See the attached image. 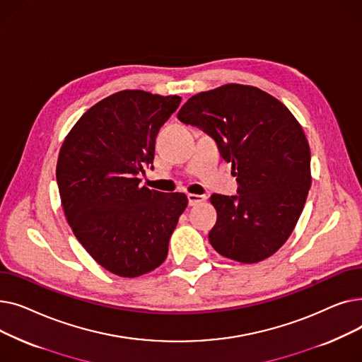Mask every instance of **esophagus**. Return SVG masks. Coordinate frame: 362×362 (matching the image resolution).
Segmentation results:
<instances>
[{"mask_svg":"<svg viewBox=\"0 0 362 362\" xmlns=\"http://www.w3.org/2000/svg\"><path fill=\"white\" fill-rule=\"evenodd\" d=\"M205 199H206L205 195H197V194H189L187 195V202H189V205H191V206L198 205V204L204 202Z\"/></svg>","mask_w":362,"mask_h":362,"instance_id":"34e87169","label":"esophagus"}]
</instances>
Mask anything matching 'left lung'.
Returning a JSON list of instances; mask_svg holds the SVG:
<instances>
[{"instance_id":"obj_1","label":"left lung","mask_w":362,"mask_h":362,"mask_svg":"<svg viewBox=\"0 0 362 362\" xmlns=\"http://www.w3.org/2000/svg\"><path fill=\"white\" fill-rule=\"evenodd\" d=\"M177 119L217 142L239 185L235 197L210 198L213 248L243 264L272 257L293 232L311 186L310 145L293 114L255 86L227 83L194 95Z\"/></svg>"}]
</instances>
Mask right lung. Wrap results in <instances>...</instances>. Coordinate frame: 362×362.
I'll return each mask as SVG.
<instances>
[{"label":"right lung","mask_w":362,"mask_h":362,"mask_svg":"<svg viewBox=\"0 0 362 362\" xmlns=\"http://www.w3.org/2000/svg\"><path fill=\"white\" fill-rule=\"evenodd\" d=\"M180 101L139 89L116 92L90 107L62 145L55 175L67 223L88 254L116 276L160 267L187 206L185 194L158 192L139 179L154 161L160 127Z\"/></svg>","instance_id":"1"}]
</instances>
